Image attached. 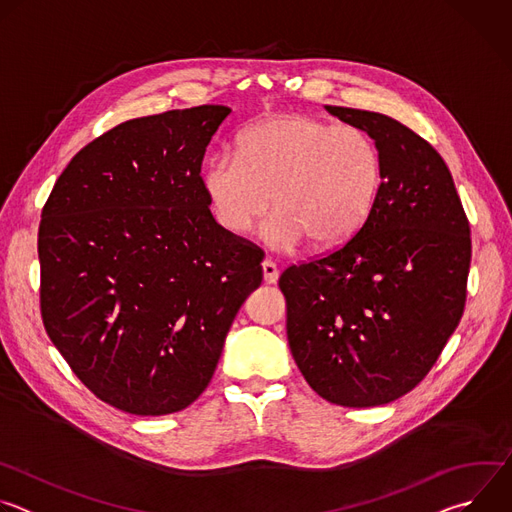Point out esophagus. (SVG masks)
I'll return each instance as SVG.
<instances>
[{
  "label": "esophagus",
  "instance_id": "1",
  "mask_svg": "<svg viewBox=\"0 0 512 512\" xmlns=\"http://www.w3.org/2000/svg\"><path fill=\"white\" fill-rule=\"evenodd\" d=\"M261 267H263V279H265V283H275L277 277H279L277 265H275L271 259H265V261L261 263Z\"/></svg>",
  "mask_w": 512,
  "mask_h": 512
}]
</instances>
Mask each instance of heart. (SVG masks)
Wrapping results in <instances>:
<instances>
[{"label": "heart", "instance_id": "heart-1", "mask_svg": "<svg viewBox=\"0 0 512 512\" xmlns=\"http://www.w3.org/2000/svg\"><path fill=\"white\" fill-rule=\"evenodd\" d=\"M383 180L375 139L356 125L277 115L249 127L237 152L204 170L214 214L235 235L249 233L273 204L267 239L289 249L332 247L367 221Z\"/></svg>", "mask_w": 512, "mask_h": 512}]
</instances>
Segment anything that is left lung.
<instances>
[{
	"instance_id": "left-lung-1",
	"label": "left lung",
	"mask_w": 512,
	"mask_h": 512,
	"mask_svg": "<svg viewBox=\"0 0 512 512\" xmlns=\"http://www.w3.org/2000/svg\"><path fill=\"white\" fill-rule=\"evenodd\" d=\"M326 111L375 139L383 180L352 237L281 273L287 340L320 397L375 407L417 387L456 330L466 306L470 223L429 141L383 113Z\"/></svg>"
}]
</instances>
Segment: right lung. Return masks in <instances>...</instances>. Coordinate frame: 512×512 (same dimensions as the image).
Listing matches in <instances>:
<instances>
[{"instance_id": "obj_1", "label": "right lung", "mask_w": 512, "mask_h": 512, "mask_svg": "<svg viewBox=\"0 0 512 512\" xmlns=\"http://www.w3.org/2000/svg\"><path fill=\"white\" fill-rule=\"evenodd\" d=\"M225 105L105 131L68 162L38 229L40 314L70 371L131 415H168L208 387L263 279V249L223 229L200 176Z\"/></svg>"}]
</instances>
